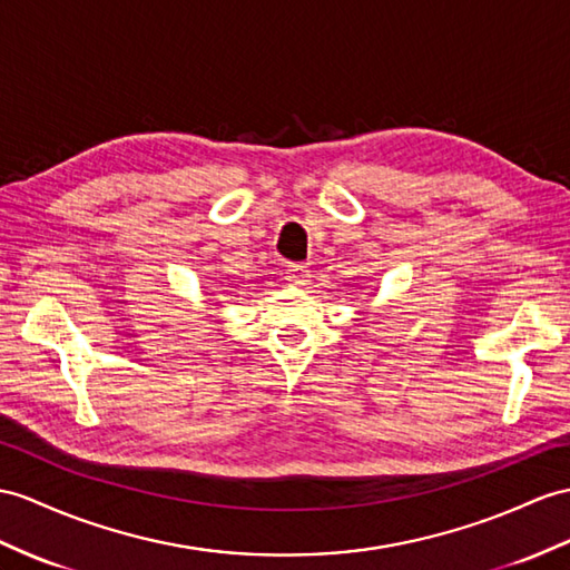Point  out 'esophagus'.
Masks as SVG:
<instances>
[{
  "instance_id": "obj_1",
  "label": "esophagus",
  "mask_w": 570,
  "mask_h": 570,
  "mask_svg": "<svg viewBox=\"0 0 570 570\" xmlns=\"http://www.w3.org/2000/svg\"><path fill=\"white\" fill-rule=\"evenodd\" d=\"M285 281H289L293 285H307L309 283V271L304 266H297V263H293V266H287Z\"/></svg>"
}]
</instances>
